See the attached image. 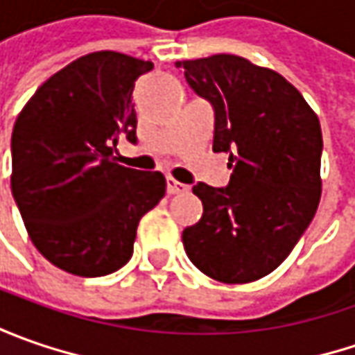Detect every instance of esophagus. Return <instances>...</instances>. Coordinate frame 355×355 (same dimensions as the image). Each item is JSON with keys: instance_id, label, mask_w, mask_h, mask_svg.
I'll list each match as a JSON object with an SVG mask.
<instances>
[{"instance_id": "obj_1", "label": "esophagus", "mask_w": 355, "mask_h": 355, "mask_svg": "<svg viewBox=\"0 0 355 355\" xmlns=\"http://www.w3.org/2000/svg\"><path fill=\"white\" fill-rule=\"evenodd\" d=\"M166 184H168V193H170V196L182 193V191L187 189V185L180 184V182H178V180H173V178H168V180H166Z\"/></svg>"}]
</instances>
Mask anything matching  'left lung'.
I'll list each match as a JSON object with an SVG mask.
<instances>
[{
	"label": "left lung",
	"instance_id": "left-lung-1",
	"mask_svg": "<svg viewBox=\"0 0 355 355\" xmlns=\"http://www.w3.org/2000/svg\"><path fill=\"white\" fill-rule=\"evenodd\" d=\"M175 64L213 104V152H227L233 168L227 187L193 185L203 215L184 229L185 252L213 280L263 279L318 209L320 120L284 76L249 59L221 53Z\"/></svg>",
	"mask_w": 355,
	"mask_h": 355
}]
</instances>
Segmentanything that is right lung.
I'll return each mask as SVG.
<instances>
[{
  "label": "right lung",
  "instance_id": "right-lung-1",
  "mask_svg": "<svg viewBox=\"0 0 355 355\" xmlns=\"http://www.w3.org/2000/svg\"><path fill=\"white\" fill-rule=\"evenodd\" d=\"M154 69L116 51L69 62L35 90L11 134V191L29 239L49 263L104 277L132 257L136 229L166 196L159 171L120 166L136 142L134 83Z\"/></svg>",
  "mask_w": 355,
  "mask_h": 355
}]
</instances>
